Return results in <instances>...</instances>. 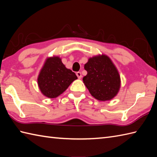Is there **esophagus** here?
Instances as JSON below:
<instances>
[{
	"label": "esophagus",
	"mask_w": 157,
	"mask_h": 157,
	"mask_svg": "<svg viewBox=\"0 0 157 157\" xmlns=\"http://www.w3.org/2000/svg\"><path fill=\"white\" fill-rule=\"evenodd\" d=\"M76 76H77V77L79 79L82 78V75H81V72H77L76 73Z\"/></svg>",
	"instance_id": "obj_1"
}]
</instances>
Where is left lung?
Segmentation results:
<instances>
[{
    "instance_id": "1",
    "label": "left lung",
    "mask_w": 157,
    "mask_h": 157,
    "mask_svg": "<svg viewBox=\"0 0 157 157\" xmlns=\"http://www.w3.org/2000/svg\"><path fill=\"white\" fill-rule=\"evenodd\" d=\"M84 68L87 75L83 77V82L93 97L105 101L117 95L121 86L120 76L109 57L102 54L90 58Z\"/></svg>"
}]
</instances>
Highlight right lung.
I'll return each mask as SVG.
<instances>
[{
    "instance_id": "right-lung-1",
    "label": "right lung",
    "mask_w": 157,
    "mask_h": 157,
    "mask_svg": "<svg viewBox=\"0 0 157 157\" xmlns=\"http://www.w3.org/2000/svg\"><path fill=\"white\" fill-rule=\"evenodd\" d=\"M77 79L71 70L66 68L58 56L48 58L37 77L40 91L48 98H56L64 93L70 85Z\"/></svg>"
}]
</instances>
